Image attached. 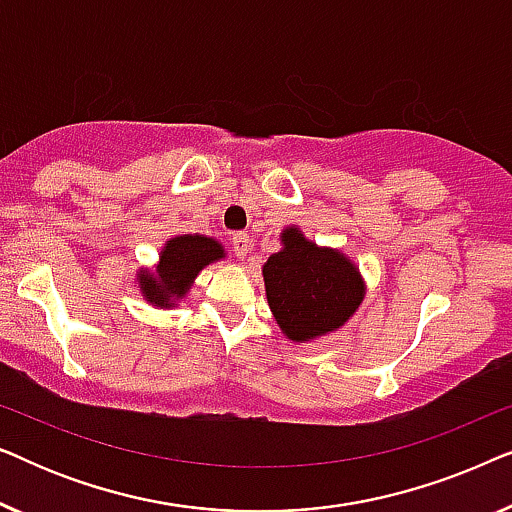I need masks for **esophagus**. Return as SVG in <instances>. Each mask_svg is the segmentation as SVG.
<instances>
[{
    "instance_id": "obj_1",
    "label": "esophagus",
    "mask_w": 512,
    "mask_h": 512,
    "mask_svg": "<svg viewBox=\"0 0 512 512\" xmlns=\"http://www.w3.org/2000/svg\"><path fill=\"white\" fill-rule=\"evenodd\" d=\"M233 254L237 256V258H247L249 256V251H251V240H249V235L247 233H237V235H233Z\"/></svg>"
}]
</instances>
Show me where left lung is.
Listing matches in <instances>:
<instances>
[{
  "mask_svg": "<svg viewBox=\"0 0 512 512\" xmlns=\"http://www.w3.org/2000/svg\"><path fill=\"white\" fill-rule=\"evenodd\" d=\"M282 244L263 265L265 296L279 328L293 342L340 328L363 300L359 270L340 251L305 240L298 228H286Z\"/></svg>",
  "mask_w": 512,
  "mask_h": 512,
  "instance_id": "1",
  "label": "left lung"
}]
</instances>
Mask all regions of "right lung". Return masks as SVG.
<instances>
[{
	"label": "right lung",
	"instance_id": "right-lung-1",
	"mask_svg": "<svg viewBox=\"0 0 512 512\" xmlns=\"http://www.w3.org/2000/svg\"><path fill=\"white\" fill-rule=\"evenodd\" d=\"M223 258V247L205 235H179L165 244L156 272L142 270L139 289L158 307H172L186 296L205 265Z\"/></svg>",
	"mask_w": 512,
	"mask_h": 512
}]
</instances>
